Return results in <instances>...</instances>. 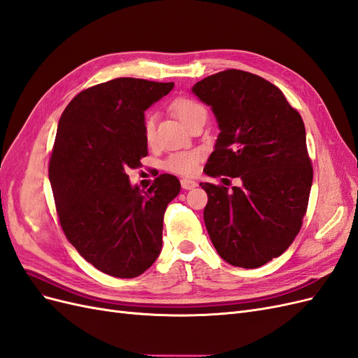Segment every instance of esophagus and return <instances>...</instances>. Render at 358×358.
<instances>
[{
	"instance_id": "esophagus-1",
	"label": "esophagus",
	"mask_w": 358,
	"mask_h": 358,
	"mask_svg": "<svg viewBox=\"0 0 358 358\" xmlns=\"http://www.w3.org/2000/svg\"><path fill=\"white\" fill-rule=\"evenodd\" d=\"M180 187L183 189H192V188L197 187V182L196 180H191V179H182L180 180Z\"/></svg>"
}]
</instances>
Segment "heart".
I'll return each instance as SVG.
<instances>
[{
  "label": "heart",
  "instance_id": "b5f03b06",
  "mask_svg": "<svg viewBox=\"0 0 358 358\" xmlns=\"http://www.w3.org/2000/svg\"><path fill=\"white\" fill-rule=\"evenodd\" d=\"M171 112L175 113L182 124L189 127L196 119L206 116V107L192 99H187V96H182L171 103ZM143 133L148 143H152L155 140V117L154 115H146L145 124H143ZM200 159L199 150H182V152L171 154L166 162L164 167L169 171L178 173V175H192L197 169V162Z\"/></svg>",
  "mask_w": 358,
  "mask_h": 358
}]
</instances>
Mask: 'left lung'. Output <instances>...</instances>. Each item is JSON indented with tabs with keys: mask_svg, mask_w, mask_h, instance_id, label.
I'll list each match as a JSON object with an SVG mask.
<instances>
[{
	"mask_svg": "<svg viewBox=\"0 0 358 358\" xmlns=\"http://www.w3.org/2000/svg\"><path fill=\"white\" fill-rule=\"evenodd\" d=\"M192 92L221 131L204 173L242 180L231 189L200 183L209 197L206 229L227 263L262 267L287 251L306 215L313 170L305 124L282 91L248 71L208 76Z\"/></svg>",
	"mask_w": 358,
	"mask_h": 358,
	"instance_id": "obj_1",
	"label": "left lung"
}]
</instances>
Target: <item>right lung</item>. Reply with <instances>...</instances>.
<instances>
[{"label":"right lung","instance_id":"1","mask_svg":"<svg viewBox=\"0 0 358 358\" xmlns=\"http://www.w3.org/2000/svg\"><path fill=\"white\" fill-rule=\"evenodd\" d=\"M175 83L119 78L79 92L61 115L49 162L59 224L69 242L100 272L136 278L155 263L162 218L180 191L159 175L148 191L127 171L148 155L145 110Z\"/></svg>","mask_w":358,"mask_h":358}]
</instances>
